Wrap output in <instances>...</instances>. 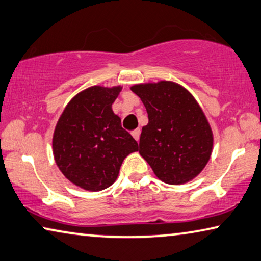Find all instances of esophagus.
I'll return each instance as SVG.
<instances>
[{"instance_id": "34e87169", "label": "esophagus", "mask_w": 261, "mask_h": 261, "mask_svg": "<svg viewBox=\"0 0 261 261\" xmlns=\"http://www.w3.org/2000/svg\"><path fill=\"white\" fill-rule=\"evenodd\" d=\"M131 135H132V137H134L136 140H138L139 139V136H140V129L134 130V131L131 132Z\"/></svg>"}]
</instances>
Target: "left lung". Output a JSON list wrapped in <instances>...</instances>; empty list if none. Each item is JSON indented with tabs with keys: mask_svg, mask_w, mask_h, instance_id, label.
I'll use <instances>...</instances> for the list:
<instances>
[{
	"mask_svg": "<svg viewBox=\"0 0 261 261\" xmlns=\"http://www.w3.org/2000/svg\"><path fill=\"white\" fill-rule=\"evenodd\" d=\"M145 106L148 123L143 126L139 153L159 180L182 185L208 164L214 136L195 98L172 81L131 87Z\"/></svg>",
	"mask_w": 261,
	"mask_h": 261,
	"instance_id": "obj_1",
	"label": "left lung"
}]
</instances>
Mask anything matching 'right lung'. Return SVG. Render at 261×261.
<instances>
[{"label":"right lung","instance_id":"add662e5","mask_svg":"<svg viewBox=\"0 0 261 261\" xmlns=\"http://www.w3.org/2000/svg\"><path fill=\"white\" fill-rule=\"evenodd\" d=\"M122 87L93 86L76 94L58 119L52 139L57 166L72 184L100 192L117 179L123 160L138 144L111 106Z\"/></svg>","mask_w":261,"mask_h":261}]
</instances>
